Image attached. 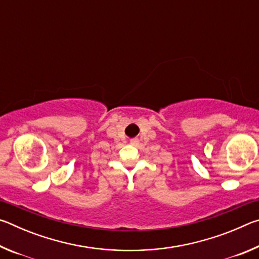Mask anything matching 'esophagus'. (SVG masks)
Here are the masks:
<instances>
[{
	"mask_svg": "<svg viewBox=\"0 0 259 259\" xmlns=\"http://www.w3.org/2000/svg\"><path fill=\"white\" fill-rule=\"evenodd\" d=\"M131 145H137L138 144V139H131Z\"/></svg>",
	"mask_w": 259,
	"mask_h": 259,
	"instance_id": "esophagus-1",
	"label": "esophagus"
}]
</instances>
